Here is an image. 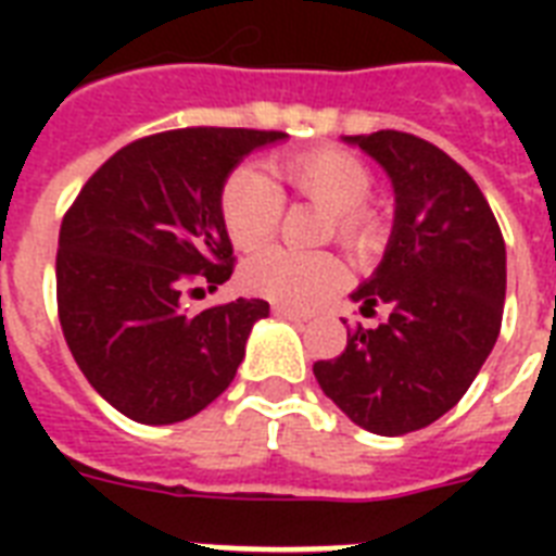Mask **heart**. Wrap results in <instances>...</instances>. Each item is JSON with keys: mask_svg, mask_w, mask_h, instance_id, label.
I'll return each instance as SVG.
<instances>
[{"mask_svg": "<svg viewBox=\"0 0 556 556\" xmlns=\"http://www.w3.org/2000/svg\"><path fill=\"white\" fill-rule=\"evenodd\" d=\"M349 265H340V274H346ZM294 300L303 305H320L323 303V282L320 277H308L303 274V268H296L294 274Z\"/></svg>", "mask_w": 556, "mask_h": 556, "instance_id": "b5f03b06", "label": "heart"}]
</instances>
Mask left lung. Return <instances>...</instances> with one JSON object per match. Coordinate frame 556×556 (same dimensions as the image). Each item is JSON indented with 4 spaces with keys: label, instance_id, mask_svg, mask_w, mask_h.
I'll return each instance as SVG.
<instances>
[{
    "label": "left lung",
    "instance_id": "left-lung-1",
    "mask_svg": "<svg viewBox=\"0 0 556 556\" xmlns=\"http://www.w3.org/2000/svg\"><path fill=\"white\" fill-rule=\"evenodd\" d=\"M282 132L190 126L126 143L83 185L60 225L56 312L94 392L138 424L187 421L236 378L256 296L233 274L222 190ZM195 276L204 287H190Z\"/></svg>",
    "mask_w": 556,
    "mask_h": 556
}]
</instances>
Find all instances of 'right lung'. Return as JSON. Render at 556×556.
<instances>
[{
	"label": "right lung",
	"mask_w": 556,
	"mask_h": 556,
	"mask_svg": "<svg viewBox=\"0 0 556 556\" xmlns=\"http://www.w3.org/2000/svg\"><path fill=\"white\" fill-rule=\"evenodd\" d=\"M387 169L395 218L357 288L346 349L314 378L378 435H404L456 406L500 338L505 242L482 190L439 147L406 132L352 138ZM346 323V320H343Z\"/></svg>",
	"instance_id": "obj_1"
}]
</instances>
